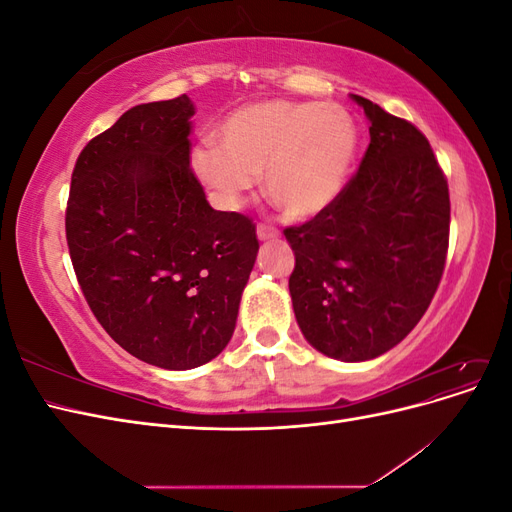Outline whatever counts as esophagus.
Here are the masks:
<instances>
[{
  "mask_svg": "<svg viewBox=\"0 0 512 512\" xmlns=\"http://www.w3.org/2000/svg\"><path fill=\"white\" fill-rule=\"evenodd\" d=\"M277 237H280V230H277V226L265 224V222L258 224V239L260 241H271V239H277Z\"/></svg>",
  "mask_w": 512,
  "mask_h": 512,
  "instance_id": "esophagus-1",
  "label": "esophagus"
}]
</instances>
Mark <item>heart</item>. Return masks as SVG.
I'll return each instance as SVG.
<instances>
[{
    "label": "heart",
    "instance_id": "b5f03b06",
    "mask_svg": "<svg viewBox=\"0 0 512 512\" xmlns=\"http://www.w3.org/2000/svg\"><path fill=\"white\" fill-rule=\"evenodd\" d=\"M220 145L192 151L196 177L235 209L258 175L273 203L292 218L327 209L344 190L359 147V130L333 102L262 100L237 108L218 128Z\"/></svg>",
    "mask_w": 512,
    "mask_h": 512
}]
</instances>
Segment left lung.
<instances>
[{
    "instance_id": "8db88e82",
    "label": "left lung",
    "mask_w": 512,
    "mask_h": 512,
    "mask_svg": "<svg viewBox=\"0 0 512 512\" xmlns=\"http://www.w3.org/2000/svg\"><path fill=\"white\" fill-rule=\"evenodd\" d=\"M369 119L359 170L312 220L288 226V280L305 339L339 361L376 359L423 318L448 252V181L425 134L352 96Z\"/></svg>"
}]
</instances>
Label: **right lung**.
Returning <instances> with one entry per match:
<instances>
[{
  "label": "right lung",
  "instance_id": "1",
  "mask_svg": "<svg viewBox=\"0 0 512 512\" xmlns=\"http://www.w3.org/2000/svg\"><path fill=\"white\" fill-rule=\"evenodd\" d=\"M188 96L138 104L83 147L66 239L102 329L136 359L192 369L230 342L256 224L215 211L190 166Z\"/></svg>",
  "mask_w": 512,
  "mask_h": 512
}]
</instances>
